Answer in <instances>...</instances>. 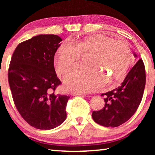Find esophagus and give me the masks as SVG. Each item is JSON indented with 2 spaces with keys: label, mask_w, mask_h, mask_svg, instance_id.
<instances>
[{
  "label": "esophagus",
  "mask_w": 155,
  "mask_h": 155,
  "mask_svg": "<svg viewBox=\"0 0 155 155\" xmlns=\"http://www.w3.org/2000/svg\"><path fill=\"white\" fill-rule=\"evenodd\" d=\"M71 94V95H73V96H75V95H83V93L78 92H72Z\"/></svg>",
  "instance_id": "esophagus-1"
}]
</instances>
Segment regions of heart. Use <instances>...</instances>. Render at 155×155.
<instances>
[{
  "label": "heart",
  "mask_w": 155,
  "mask_h": 155,
  "mask_svg": "<svg viewBox=\"0 0 155 155\" xmlns=\"http://www.w3.org/2000/svg\"><path fill=\"white\" fill-rule=\"evenodd\" d=\"M87 54L88 66L78 68L65 78L70 90L91 92L100 88L104 80L117 84L124 79L132 61L128 42L94 35L59 46L54 56L57 73L66 75L77 65L82 55Z\"/></svg>",
  "instance_id": "heart-1"
}]
</instances>
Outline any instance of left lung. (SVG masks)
Returning a JSON list of instances; mask_svg holds the SVG:
<instances>
[{
    "mask_svg": "<svg viewBox=\"0 0 155 155\" xmlns=\"http://www.w3.org/2000/svg\"><path fill=\"white\" fill-rule=\"evenodd\" d=\"M145 81V65L140 58L129 71L121 85L101 94L104 97V107L92 112L93 120L101 126L112 128L128 120L141 102Z\"/></svg>",
    "mask_w": 155,
    "mask_h": 155,
    "instance_id": "left-lung-1",
    "label": "left lung"
}]
</instances>
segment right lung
Here are the masks:
<instances>
[{
	"label": "right lung",
	"instance_id": "1",
	"mask_svg": "<svg viewBox=\"0 0 155 155\" xmlns=\"http://www.w3.org/2000/svg\"><path fill=\"white\" fill-rule=\"evenodd\" d=\"M61 38L54 35L35 36L18 44L8 69V82L15 105L34 128L50 130L66 118L70 97L56 94L61 84L54 69V55Z\"/></svg>",
	"mask_w": 155,
	"mask_h": 155
}]
</instances>
